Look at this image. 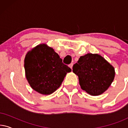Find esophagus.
Returning a JSON list of instances; mask_svg holds the SVG:
<instances>
[{"instance_id":"obj_1","label":"esophagus","mask_w":128,"mask_h":128,"mask_svg":"<svg viewBox=\"0 0 128 128\" xmlns=\"http://www.w3.org/2000/svg\"><path fill=\"white\" fill-rule=\"evenodd\" d=\"M73 64H72H72H69V67L71 68V69H72V68H73Z\"/></svg>"}]
</instances>
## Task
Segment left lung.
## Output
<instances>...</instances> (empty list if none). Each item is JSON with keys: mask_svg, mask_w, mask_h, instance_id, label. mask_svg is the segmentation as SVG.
Here are the masks:
<instances>
[{"mask_svg": "<svg viewBox=\"0 0 128 128\" xmlns=\"http://www.w3.org/2000/svg\"><path fill=\"white\" fill-rule=\"evenodd\" d=\"M82 90L92 96H98L107 90L115 77V69L98 54H87L80 57L73 66Z\"/></svg>", "mask_w": 128, "mask_h": 128, "instance_id": "obj_1", "label": "left lung"}]
</instances>
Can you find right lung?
<instances>
[{"mask_svg": "<svg viewBox=\"0 0 128 128\" xmlns=\"http://www.w3.org/2000/svg\"><path fill=\"white\" fill-rule=\"evenodd\" d=\"M26 78L30 86L40 94L48 95L60 87L71 69L62 62L58 54L45 44L28 52L24 59Z\"/></svg>", "mask_w": 128, "mask_h": 128, "instance_id": "obj_1", "label": "right lung"}]
</instances>
